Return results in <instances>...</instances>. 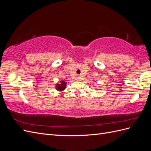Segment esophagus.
<instances>
[{"label":"esophagus","mask_w":151,"mask_h":151,"mask_svg":"<svg viewBox=\"0 0 151 151\" xmlns=\"http://www.w3.org/2000/svg\"><path fill=\"white\" fill-rule=\"evenodd\" d=\"M76 79L77 81H81V77L80 76H77L76 77Z\"/></svg>","instance_id":"esophagus-1"}]
</instances>
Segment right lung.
I'll list each match as a JSON object with an SVG mask.
<instances>
[{
    "mask_svg": "<svg viewBox=\"0 0 151 151\" xmlns=\"http://www.w3.org/2000/svg\"><path fill=\"white\" fill-rule=\"evenodd\" d=\"M66 84H67V83H65L64 81H61L60 84H57V86L55 88L57 90H58L59 91H62L63 90H64L65 89Z\"/></svg>",
    "mask_w": 151,
    "mask_h": 151,
    "instance_id": "right-lung-1",
    "label": "right lung"
}]
</instances>
